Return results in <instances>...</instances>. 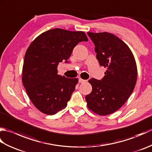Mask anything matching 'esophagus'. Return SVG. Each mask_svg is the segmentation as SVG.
Segmentation results:
<instances>
[{
	"mask_svg": "<svg viewBox=\"0 0 152 152\" xmlns=\"http://www.w3.org/2000/svg\"><path fill=\"white\" fill-rule=\"evenodd\" d=\"M87 81V80H83L82 78H79V82L80 83H83V82H86Z\"/></svg>",
	"mask_w": 152,
	"mask_h": 152,
	"instance_id": "obj_1",
	"label": "esophagus"
}]
</instances>
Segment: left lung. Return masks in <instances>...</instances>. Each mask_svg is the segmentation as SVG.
I'll return each mask as SVG.
<instances>
[{
	"label": "left lung",
	"instance_id": "1",
	"mask_svg": "<svg viewBox=\"0 0 152 152\" xmlns=\"http://www.w3.org/2000/svg\"><path fill=\"white\" fill-rule=\"evenodd\" d=\"M95 46L96 59L107 68L101 80H89L92 91L86 96L88 108L106 115L117 111L133 93L137 79V66L129 46L112 33H88Z\"/></svg>",
	"mask_w": 152,
	"mask_h": 152
}]
</instances>
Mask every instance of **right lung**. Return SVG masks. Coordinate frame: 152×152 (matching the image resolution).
I'll return each mask as SVG.
<instances>
[{"mask_svg":"<svg viewBox=\"0 0 152 152\" xmlns=\"http://www.w3.org/2000/svg\"><path fill=\"white\" fill-rule=\"evenodd\" d=\"M88 40L83 31L53 28L32 42L25 53L22 82L31 102L38 110L56 114L67 105L78 82L57 74L58 64L67 63L74 48Z\"/></svg>","mask_w":152,"mask_h":152,"instance_id":"right-lung-1","label":"right lung"}]
</instances>
